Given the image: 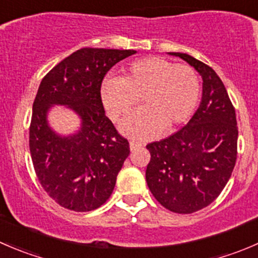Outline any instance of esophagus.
<instances>
[{
    "instance_id": "esophagus-1",
    "label": "esophagus",
    "mask_w": 258,
    "mask_h": 258,
    "mask_svg": "<svg viewBox=\"0 0 258 258\" xmlns=\"http://www.w3.org/2000/svg\"><path fill=\"white\" fill-rule=\"evenodd\" d=\"M142 146H144V144H142V142H139V141H134V140H132V141L130 142V148H131V151H135V150H137V148L142 147Z\"/></svg>"
}]
</instances>
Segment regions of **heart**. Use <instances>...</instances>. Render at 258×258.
Returning <instances> with one entry per match:
<instances>
[{
	"label": "heart",
	"instance_id": "heart-1",
	"mask_svg": "<svg viewBox=\"0 0 258 258\" xmlns=\"http://www.w3.org/2000/svg\"><path fill=\"white\" fill-rule=\"evenodd\" d=\"M201 86L189 64L173 63L162 57H146L124 70L121 80H106L101 101L110 118L117 122L144 98L147 107L132 113L122 131L139 139H151L189 119L197 107Z\"/></svg>",
	"mask_w": 258,
	"mask_h": 258
}]
</instances>
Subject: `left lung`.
<instances>
[{
    "label": "left lung",
    "instance_id": "8db88e82",
    "mask_svg": "<svg viewBox=\"0 0 258 258\" xmlns=\"http://www.w3.org/2000/svg\"><path fill=\"white\" fill-rule=\"evenodd\" d=\"M181 57L201 75L202 101L188 123L146 146L151 160L146 181L155 199L176 213H194L212 204L232 175L237 158L236 111L215 71L187 53Z\"/></svg>",
    "mask_w": 258,
    "mask_h": 258
}]
</instances>
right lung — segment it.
Segmentation results:
<instances>
[{
  "mask_svg": "<svg viewBox=\"0 0 258 258\" xmlns=\"http://www.w3.org/2000/svg\"><path fill=\"white\" fill-rule=\"evenodd\" d=\"M135 53L81 48L41 81L30 123L31 158L41 186L64 209L96 210L112 194L130 144L105 114L101 86L117 62ZM52 104L69 105L79 113L83 127L76 135L61 138L49 128L45 114Z\"/></svg>",
  "mask_w": 258,
  "mask_h": 258,
  "instance_id": "add662e5",
  "label": "right lung"
}]
</instances>
